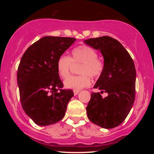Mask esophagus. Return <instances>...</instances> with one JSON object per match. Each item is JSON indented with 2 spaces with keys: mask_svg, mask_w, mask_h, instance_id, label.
I'll use <instances>...</instances> for the list:
<instances>
[{
  "mask_svg": "<svg viewBox=\"0 0 154 154\" xmlns=\"http://www.w3.org/2000/svg\"><path fill=\"white\" fill-rule=\"evenodd\" d=\"M79 92H80L79 90H74V91H73V92H74V95H75V96H76V95H77V94H78Z\"/></svg>",
  "mask_w": 154,
  "mask_h": 154,
  "instance_id": "1",
  "label": "esophagus"
}]
</instances>
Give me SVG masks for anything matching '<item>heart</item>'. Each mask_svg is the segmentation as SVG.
Masks as SVG:
<instances>
[{
	"label": "heart",
	"instance_id": "b5f03b06",
	"mask_svg": "<svg viewBox=\"0 0 154 154\" xmlns=\"http://www.w3.org/2000/svg\"><path fill=\"white\" fill-rule=\"evenodd\" d=\"M72 63H81L80 75L70 76L64 82L67 89L80 90L91 84L90 75L93 78H99L104 70V64L98 58V53L92 48L81 45L75 48L71 53V57L61 55L57 61V71L58 75L65 79L70 72Z\"/></svg>",
	"mask_w": 154,
	"mask_h": 154
}]
</instances>
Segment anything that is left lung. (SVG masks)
I'll return each instance as SVG.
<instances>
[{
    "instance_id": "8db88e82",
    "label": "left lung",
    "mask_w": 154,
    "mask_h": 154,
    "mask_svg": "<svg viewBox=\"0 0 154 154\" xmlns=\"http://www.w3.org/2000/svg\"><path fill=\"white\" fill-rule=\"evenodd\" d=\"M99 50L104 58V70L94 85L106 92L103 98L99 92H92L86 107L92 123L105 129L116 127L123 123L135 100L136 69L131 56L120 42L109 36L84 41Z\"/></svg>"
}]
</instances>
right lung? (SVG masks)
Segmentation results:
<instances>
[{
	"instance_id": "obj_1",
	"label": "right lung",
	"mask_w": 154,
	"mask_h": 154,
	"mask_svg": "<svg viewBox=\"0 0 154 154\" xmlns=\"http://www.w3.org/2000/svg\"><path fill=\"white\" fill-rule=\"evenodd\" d=\"M74 38L45 36L24 53L17 69V85L25 113L39 126H48L65 116L74 96L57 71L58 58L75 42Z\"/></svg>"
}]
</instances>
